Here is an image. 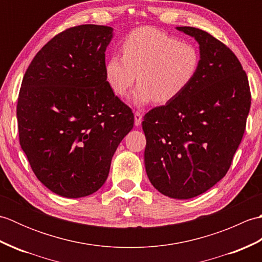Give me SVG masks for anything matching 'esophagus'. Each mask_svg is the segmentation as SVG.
<instances>
[{"label": "esophagus", "mask_w": 262, "mask_h": 262, "mask_svg": "<svg viewBox=\"0 0 262 262\" xmlns=\"http://www.w3.org/2000/svg\"><path fill=\"white\" fill-rule=\"evenodd\" d=\"M142 114L140 113V111H136V113L134 114V124L135 126H140L141 122H142Z\"/></svg>", "instance_id": "1"}]
</instances>
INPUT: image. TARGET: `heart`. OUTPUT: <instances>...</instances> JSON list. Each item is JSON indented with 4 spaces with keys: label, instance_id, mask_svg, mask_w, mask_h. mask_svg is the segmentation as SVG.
Returning a JSON list of instances; mask_svg holds the SVG:
<instances>
[{
    "label": "heart",
    "instance_id": "1",
    "mask_svg": "<svg viewBox=\"0 0 262 262\" xmlns=\"http://www.w3.org/2000/svg\"><path fill=\"white\" fill-rule=\"evenodd\" d=\"M122 54L109 57L105 79L119 97L126 96L137 79L138 86L130 98L135 105L152 100L161 104L171 102L190 86L200 65L193 45L149 27L129 33L122 43Z\"/></svg>",
    "mask_w": 262,
    "mask_h": 262
}]
</instances>
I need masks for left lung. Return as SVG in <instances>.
Instances as JSON below:
<instances>
[{
	"mask_svg": "<svg viewBox=\"0 0 262 262\" xmlns=\"http://www.w3.org/2000/svg\"><path fill=\"white\" fill-rule=\"evenodd\" d=\"M176 29L198 42L199 70L185 92L144 116V162L158 191L190 199L230 169L246 129L251 94L246 72L230 48L197 28Z\"/></svg>",
	"mask_w": 262,
	"mask_h": 262,
	"instance_id": "8db88e82",
	"label": "left lung"
}]
</instances>
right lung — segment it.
Masks as SVG:
<instances>
[{
    "label": "right lung",
    "mask_w": 262,
    "mask_h": 262,
    "mask_svg": "<svg viewBox=\"0 0 262 262\" xmlns=\"http://www.w3.org/2000/svg\"><path fill=\"white\" fill-rule=\"evenodd\" d=\"M107 26L70 28L48 41L22 80L16 117L20 145L33 173L66 198L96 192L134 115L105 79Z\"/></svg>",
    "instance_id": "right-lung-1"
}]
</instances>
